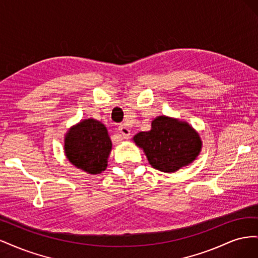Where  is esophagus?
Returning a JSON list of instances; mask_svg holds the SVG:
<instances>
[{
  "label": "esophagus",
  "instance_id": "1",
  "mask_svg": "<svg viewBox=\"0 0 258 258\" xmlns=\"http://www.w3.org/2000/svg\"><path fill=\"white\" fill-rule=\"evenodd\" d=\"M118 131L120 132V135L122 136L123 139H129L130 138V130L129 128H127L124 124H120V126L118 127Z\"/></svg>",
  "mask_w": 258,
  "mask_h": 258
}]
</instances>
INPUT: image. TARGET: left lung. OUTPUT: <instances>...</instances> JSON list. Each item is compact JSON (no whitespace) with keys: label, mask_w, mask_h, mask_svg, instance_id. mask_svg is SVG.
<instances>
[{"label":"left lung","mask_w":258,"mask_h":258,"mask_svg":"<svg viewBox=\"0 0 258 258\" xmlns=\"http://www.w3.org/2000/svg\"><path fill=\"white\" fill-rule=\"evenodd\" d=\"M132 140L142 148L150 165L166 173L188 166L202 147L199 134L188 122L165 115L156 117L150 131L139 132Z\"/></svg>","instance_id":"left-lung-1"}]
</instances>
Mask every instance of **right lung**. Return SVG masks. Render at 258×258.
Segmentation results:
<instances>
[{
  "label": "right lung",
  "instance_id": "1",
  "mask_svg": "<svg viewBox=\"0 0 258 258\" xmlns=\"http://www.w3.org/2000/svg\"><path fill=\"white\" fill-rule=\"evenodd\" d=\"M112 141L99 120L88 118L70 128L64 139L68 160L85 172L99 174L107 167Z\"/></svg>",
  "mask_w": 258,
  "mask_h": 258
}]
</instances>
